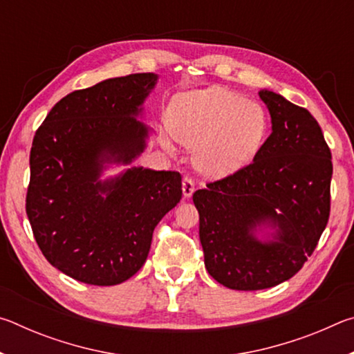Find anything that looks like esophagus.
Listing matches in <instances>:
<instances>
[{
	"mask_svg": "<svg viewBox=\"0 0 354 354\" xmlns=\"http://www.w3.org/2000/svg\"><path fill=\"white\" fill-rule=\"evenodd\" d=\"M195 192V184L194 181L189 176H185L183 179V194H184V198H190L192 194Z\"/></svg>",
	"mask_w": 354,
	"mask_h": 354,
	"instance_id": "34e87169",
	"label": "esophagus"
}]
</instances>
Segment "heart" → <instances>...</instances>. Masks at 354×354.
<instances>
[{"instance_id":"b5f03b06","label":"heart","mask_w":354,"mask_h":354,"mask_svg":"<svg viewBox=\"0 0 354 354\" xmlns=\"http://www.w3.org/2000/svg\"><path fill=\"white\" fill-rule=\"evenodd\" d=\"M171 136L195 149V164L209 176L231 175L247 165L266 140L262 107L225 87L183 93L171 101ZM167 148L171 149L170 143Z\"/></svg>"}]
</instances>
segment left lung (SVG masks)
<instances>
[{
    "instance_id": "1",
    "label": "left lung",
    "mask_w": 354,
    "mask_h": 354,
    "mask_svg": "<svg viewBox=\"0 0 354 354\" xmlns=\"http://www.w3.org/2000/svg\"><path fill=\"white\" fill-rule=\"evenodd\" d=\"M272 134L253 162L194 194L205 266L220 284L261 290L290 279L314 253L331 209V151L310 112L259 92ZM275 230L259 241L257 227Z\"/></svg>"
}]
</instances>
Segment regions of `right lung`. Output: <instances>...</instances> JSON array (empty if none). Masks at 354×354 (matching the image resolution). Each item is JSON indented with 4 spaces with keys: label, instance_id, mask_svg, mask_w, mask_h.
I'll return each mask as SVG.
<instances>
[{
    "label": "right lung",
    "instance_id": "1",
    "mask_svg": "<svg viewBox=\"0 0 354 354\" xmlns=\"http://www.w3.org/2000/svg\"><path fill=\"white\" fill-rule=\"evenodd\" d=\"M158 75L112 77L64 97L34 136L26 214L46 261L76 281L115 286L145 263L153 231L183 196L178 171L131 167L149 129L136 117Z\"/></svg>",
    "mask_w": 354,
    "mask_h": 354
}]
</instances>
